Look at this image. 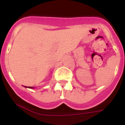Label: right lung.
I'll return each mask as SVG.
<instances>
[{
    "instance_id": "right-lung-1",
    "label": "right lung",
    "mask_w": 125,
    "mask_h": 125,
    "mask_svg": "<svg viewBox=\"0 0 125 125\" xmlns=\"http://www.w3.org/2000/svg\"><path fill=\"white\" fill-rule=\"evenodd\" d=\"M24 87H25V88H34L33 87H27V86H24Z\"/></svg>"
}]
</instances>
